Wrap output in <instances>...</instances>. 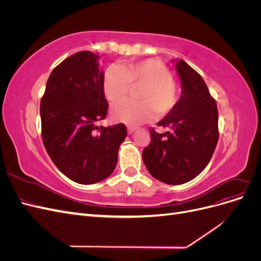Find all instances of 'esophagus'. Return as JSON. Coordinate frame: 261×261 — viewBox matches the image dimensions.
Returning <instances> with one entry per match:
<instances>
[{
	"instance_id": "34e87169",
	"label": "esophagus",
	"mask_w": 261,
	"mask_h": 261,
	"mask_svg": "<svg viewBox=\"0 0 261 261\" xmlns=\"http://www.w3.org/2000/svg\"><path fill=\"white\" fill-rule=\"evenodd\" d=\"M136 130V127H132V126H129V127H127V132H128V134L130 135V134H133L134 132Z\"/></svg>"
}]
</instances>
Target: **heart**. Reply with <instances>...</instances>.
I'll return each instance as SVG.
<instances>
[{"label":"heart","mask_w":261,"mask_h":261,"mask_svg":"<svg viewBox=\"0 0 261 261\" xmlns=\"http://www.w3.org/2000/svg\"><path fill=\"white\" fill-rule=\"evenodd\" d=\"M130 86L140 88L139 101L122 100L111 109V117L115 122L137 126L154 116L169 114L178 102L179 90L172 80L169 68L154 59L128 63L121 67L112 65L105 73L102 89L105 97L111 102L123 99Z\"/></svg>","instance_id":"1"}]
</instances>
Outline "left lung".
Listing matches in <instances>:
<instances>
[{
    "label": "left lung",
    "instance_id": "left-lung-1",
    "mask_svg": "<svg viewBox=\"0 0 261 261\" xmlns=\"http://www.w3.org/2000/svg\"><path fill=\"white\" fill-rule=\"evenodd\" d=\"M181 93L176 107L158 123L169 132L150 129L151 143L143 160L154 178L169 185L192 180L207 167L219 139L218 109L202 77L183 60H173Z\"/></svg>",
    "mask_w": 261,
    "mask_h": 261
}]
</instances>
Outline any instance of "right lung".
I'll use <instances>...</instances> for the list:
<instances>
[{"mask_svg":"<svg viewBox=\"0 0 261 261\" xmlns=\"http://www.w3.org/2000/svg\"><path fill=\"white\" fill-rule=\"evenodd\" d=\"M98 54L82 51L53 69L40 103L42 140L57 168L78 184L90 185L112 174L124 124L97 126L108 113Z\"/></svg>","mask_w":261,"mask_h":261,"instance_id":"right-lung-1","label":"right lung"}]
</instances>
